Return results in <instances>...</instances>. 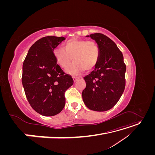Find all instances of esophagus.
Masks as SVG:
<instances>
[{
  "label": "esophagus",
  "instance_id": "obj_1",
  "mask_svg": "<svg viewBox=\"0 0 155 155\" xmlns=\"http://www.w3.org/2000/svg\"><path fill=\"white\" fill-rule=\"evenodd\" d=\"M78 77H73V80L74 82H76L78 80Z\"/></svg>",
  "mask_w": 155,
  "mask_h": 155
}]
</instances>
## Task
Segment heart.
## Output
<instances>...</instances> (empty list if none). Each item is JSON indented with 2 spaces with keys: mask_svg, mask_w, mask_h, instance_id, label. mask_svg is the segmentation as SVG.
<instances>
[{
  "mask_svg": "<svg viewBox=\"0 0 155 155\" xmlns=\"http://www.w3.org/2000/svg\"><path fill=\"white\" fill-rule=\"evenodd\" d=\"M54 56L55 61L63 69H66L73 59L74 63L67 72L77 76L85 70L90 71L96 67L100 58V49L94 41L71 39L65 42L63 48L54 49Z\"/></svg>",
  "mask_w": 155,
  "mask_h": 155,
  "instance_id": "heart-1",
  "label": "heart"
}]
</instances>
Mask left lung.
<instances>
[{"label":"left lung","instance_id":"1","mask_svg":"<svg viewBox=\"0 0 155 155\" xmlns=\"http://www.w3.org/2000/svg\"><path fill=\"white\" fill-rule=\"evenodd\" d=\"M86 37L96 42L100 58L94 70L84 77L87 86L82 92L83 100L89 109L106 111L117 104L124 91V56L114 42L106 35L96 33Z\"/></svg>","mask_w":155,"mask_h":155}]
</instances>
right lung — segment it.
Segmentation results:
<instances>
[{
	"label": "right lung",
	"mask_w": 155,
	"mask_h": 155,
	"mask_svg": "<svg viewBox=\"0 0 155 155\" xmlns=\"http://www.w3.org/2000/svg\"><path fill=\"white\" fill-rule=\"evenodd\" d=\"M64 39L55 36L39 39L23 63L22 83L27 100L33 109L45 116H55L63 109L64 92L74 83L54 56V49Z\"/></svg>",
	"instance_id": "right-lung-1"
}]
</instances>
